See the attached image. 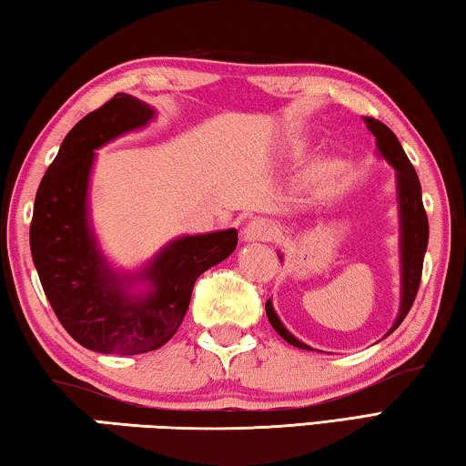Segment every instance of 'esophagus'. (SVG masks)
I'll return each mask as SVG.
<instances>
[{"instance_id":"esophagus-1","label":"esophagus","mask_w":466,"mask_h":466,"mask_svg":"<svg viewBox=\"0 0 466 466\" xmlns=\"http://www.w3.org/2000/svg\"><path fill=\"white\" fill-rule=\"evenodd\" d=\"M242 236L244 240L248 242H269L278 236V228H275V224L269 222V219L255 218L252 222L244 226Z\"/></svg>"}]
</instances>
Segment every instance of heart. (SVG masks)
<instances>
[{
	"label": "heart",
	"instance_id": "obj_1",
	"mask_svg": "<svg viewBox=\"0 0 466 466\" xmlns=\"http://www.w3.org/2000/svg\"><path fill=\"white\" fill-rule=\"evenodd\" d=\"M329 172H333V168H327V175H329Z\"/></svg>",
	"mask_w": 466,
	"mask_h": 466
}]
</instances>
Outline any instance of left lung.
<instances>
[{"label": "left lung", "mask_w": 466, "mask_h": 466, "mask_svg": "<svg viewBox=\"0 0 466 466\" xmlns=\"http://www.w3.org/2000/svg\"><path fill=\"white\" fill-rule=\"evenodd\" d=\"M364 123L376 137V146L380 149L384 160H389L394 167V170H397L399 208H400V261H403V267H400V269H403V296H400V310H399L397 322H394L392 329L389 330L390 335L392 330L405 320L407 312L411 310V306L415 302L417 289H420V281H421V271H423V255H425V248H428L430 226H428V214H425L423 201H421L420 178H417L413 164L409 162L405 149L400 147L397 136H394L384 123L374 119V116H364ZM265 310L271 327L278 330V333L286 339L289 345H296L299 350H312V347H309L306 343L298 341V339L281 325V320L278 319V314H275L271 306V299H267Z\"/></svg>", "instance_id": "left-lung-1"}]
</instances>
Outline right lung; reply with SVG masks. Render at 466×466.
<instances>
[{"label": "right lung", "mask_w": 466, "mask_h": 466, "mask_svg": "<svg viewBox=\"0 0 466 466\" xmlns=\"http://www.w3.org/2000/svg\"><path fill=\"white\" fill-rule=\"evenodd\" d=\"M154 110L131 94H115L67 133L38 185L30 250L38 279L63 329L86 350L116 356L154 351L183 322L197 278L232 255L238 232L183 236L136 278H119L98 252L88 224V177L94 149L152 119ZM150 283L146 297L128 283Z\"/></svg>", "instance_id": "right-lung-1"}]
</instances>
